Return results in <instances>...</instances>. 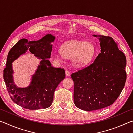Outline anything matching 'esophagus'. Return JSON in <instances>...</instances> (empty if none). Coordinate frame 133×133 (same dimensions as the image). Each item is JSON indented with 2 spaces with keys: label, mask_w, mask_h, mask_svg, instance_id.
<instances>
[{
  "label": "esophagus",
  "mask_w": 133,
  "mask_h": 133,
  "mask_svg": "<svg viewBox=\"0 0 133 133\" xmlns=\"http://www.w3.org/2000/svg\"><path fill=\"white\" fill-rule=\"evenodd\" d=\"M65 73H66V75L67 76H69L70 75V71L67 70H66V71H65Z\"/></svg>",
  "instance_id": "obj_1"
}]
</instances>
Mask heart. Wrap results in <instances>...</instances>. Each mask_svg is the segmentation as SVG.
Listing matches in <instances>:
<instances>
[{
  "label": "heart",
  "instance_id": "heart-1",
  "mask_svg": "<svg viewBox=\"0 0 133 133\" xmlns=\"http://www.w3.org/2000/svg\"><path fill=\"white\" fill-rule=\"evenodd\" d=\"M95 49L93 44L86 42L70 40L64 43L61 51L56 52L54 57L56 61L62 62L64 57L71 59L76 66H83L91 61Z\"/></svg>",
  "mask_w": 133,
  "mask_h": 133
}]
</instances>
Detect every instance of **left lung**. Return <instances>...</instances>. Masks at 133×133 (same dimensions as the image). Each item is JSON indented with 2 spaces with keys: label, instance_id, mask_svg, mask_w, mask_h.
<instances>
[{
  "label": "left lung",
  "instance_id": "1",
  "mask_svg": "<svg viewBox=\"0 0 133 133\" xmlns=\"http://www.w3.org/2000/svg\"><path fill=\"white\" fill-rule=\"evenodd\" d=\"M98 37L101 52L93 63L72 73L74 103L78 109L90 111L113 104L124 87L126 57L112 37Z\"/></svg>",
  "mask_w": 133,
  "mask_h": 133
}]
</instances>
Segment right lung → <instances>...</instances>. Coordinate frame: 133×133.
<instances>
[{
	"label": "right lung",
	"instance_id": "1",
	"mask_svg": "<svg viewBox=\"0 0 133 133\" xmlns=\"http://www.w3.org/2000/svg\"><path fill=\"white\" fill-rule=\"evenodd\" d=\"M55 37L48 34L37 41L19 40L9 51L3 78L9 94L16 104L29 110L46 109L53 101L54 93L59 83L65 78L64 69L51 66L50 58ZM29 50L42 60L32 77L30 85L25 88H17L13 81L12 62Z\"/></svg>",
	"mask_w": 133,
	"mask_h": 133
}]
</instances>
